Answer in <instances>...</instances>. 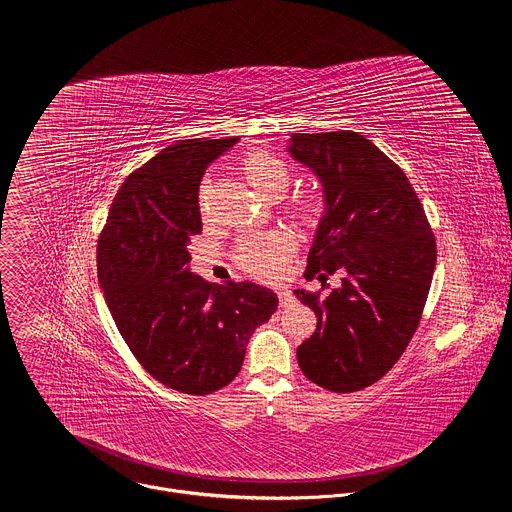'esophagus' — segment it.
<instances>
[{
    "mask_svg": "<svg viewBox=\"0 0 512 512\" xmlns=\"http://www.w3.org/2000/svg\"><path fill=\"white\" fill-rule=\"evenodd\" d=\"M277 298H279V306L281 308H287V306H291V304L296 302V296L291 294L289 287H279L277 289Z\"/></svg>",
    "mask_w": 512,
    "mask_h": 512,
    "instance_id": "34e87169",
    "label": "esophagus"
}]
</instances>
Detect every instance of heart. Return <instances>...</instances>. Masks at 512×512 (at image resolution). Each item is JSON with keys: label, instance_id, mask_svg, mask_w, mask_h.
Here are the masks:
<instances>
[{"label": "heart", "instance_id": "1", "mask_svg": "<svg viewBox=\"0 0 512 512\" xmlns=\"http://www.w3.org/2000/svg\"><path fill=\"white\" fill-rule=\"evenodd\" d=\"M243 174L249 186L255 188L267 200L273 196H281L289 184L287 166L279 158L267 152L249 154L243 160ZM322 208H324L322 200L316 196H310L300 202L298 216L304 223H316L322 214ZM289 249H291L289 239L281 233H273L267 237L241 243L237 251V259L255 277L273 279L281 273L283 261Z\"/></svg>", "mask_w": 512, "mask_h": 512}]
</instances>
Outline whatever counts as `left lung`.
I'll return each mask as SVG.
<instances>
[{"label": "left lung", "instance_id": "1", "mask_svg": "<svg viewBox=\"0 0 512 512\" xmlns=\"http://www.w3.org/2000/svg\"><path fill=\"white\" fill-rule=\"evenodd\" d=\"M285 150L318 178L324 198L306 277L342 271L332 291L296 289L318 318L298 364L328 391H360L391 371L419 324L435 239L407 176L367 137L291 133Z\"/></svg>", "mask_w": 512, "mask_h": 512}]
</instances>
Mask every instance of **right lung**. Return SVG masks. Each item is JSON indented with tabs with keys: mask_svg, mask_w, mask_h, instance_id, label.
<instances>
[{
	"mask_svg": "<svg viewBox=\"0 0 512 512\" xmlns=\"http://www.w3.org/2000/svg\"><path fill=\"white\" fill-rule=\"evenodd\" d=\"M237 141L186 139L156 154L121 184L97 247L99 283L125 344L156 381L188 395L239 375L251 334L279 302L257 283H206L190 269L202 176Z\"/></svg>",
	"mask_w": 512,
	"mask_h": 512,
	"instance_id": "right-lung-1",
	"label": "right lung"
}]
</instances>
